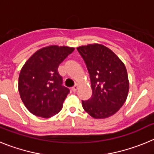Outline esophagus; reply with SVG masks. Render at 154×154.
Masks as SVG:
<instances>
[{"label": "esophagus", "mask_w": 154, "mask_h": 154, "mask_svg": "<svg viewBox=\"0 0 154 154\" xmlns=\"http://www.w3.org/2000/svg\"><path fill=\"white\" fill-rule=\"evenodd\" d=\"M78 89H79V85L78 84H75V85L72 88V90L74 92H75L76 91L78 90Z\"/></svg>", "instance_id": "34e87169"}]
</instances>
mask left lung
Here are the masks:
<instances>
[{"label":"left lung","mask_w":154,"mask_h":154,"mask_svg":"<svg viewBox=\"0 0 154 154\" xmlns=\"http://www.w3.org/2000/svg\"><path fill=\"white\" fill-rule=\"evenodd\" d=\"M89 73L92 94L82 105L95 119L109 117L123 106L129 92L127 71L112 51L99 44L77 48Z\"/></svg>","instance_id":"obj_1"}]
</instances>
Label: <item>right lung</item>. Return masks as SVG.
I'll use <instances>...</instances> for the list:
<instances>
[{
	"label": "right lung",
	"mask_w": 154,
	"mask_h": 154,
	"mask_svg": "<svg viewBox=\"0 0 154 154\" xmlns=\"http://www.w3.org/2000/svg\"><path fill=\"white\" fill-rule=\"evenodd\" d=\"M74 48L51 45L31 55L21 70L18 91L23 103L37 116L50 118L60 112L69 89L58 72Z\"/></svg>",
	"instance_id": "obj_1"
}]
</instances>
